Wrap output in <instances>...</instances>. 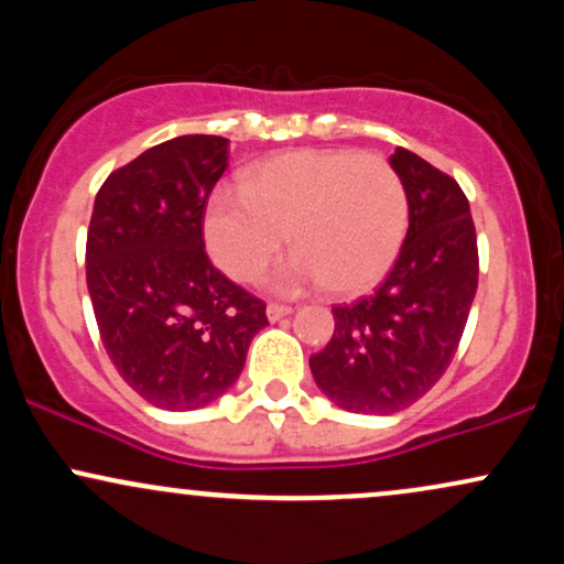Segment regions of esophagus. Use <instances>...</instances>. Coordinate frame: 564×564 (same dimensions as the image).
<instances>
[{
    "instance_id": "obj_1",
    "label": "esophagus",
    "mask_w": 564,
    "mask_h": 564,
    "mask_svg": "<svg viewBox=\"0 0 564 564\" xmlns=\"http://www.w3.org/2000/svg\"><path fill=\"white\" fill-rule=\"evenodd\" d=\"M286 315H291L289 304H268V321H270V323L286 318Z\"/></svg>"
}]
</instances>
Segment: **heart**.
Masks as SVG:
<instances>
[{
	"mask_svg": "<svg viewBox=\"0 0 564 564\" xmlns=\"http://www.w3.org/2000/svg\"><path fill=\"white\" fill-rule=\"evenodd\" d=\"M408 232V193L384 159L358 151H289L243 172L241 193L217 191L206 204L212 260L251 283L281 257L278 291L326 283L360 294L390 273Z\"/></svg>",
	"mask_w": 564,
	"mask_h": 564,
	"instance_id": "b5f03b06",
	"label": "heart"
}]
</instances>
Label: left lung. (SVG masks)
<instances>
[{"mask_svg": "<svg viewBox=\"0 0 564 564\" xmlns=\"http://www.w3.org/2000/svg\"><path fill=\"white\" fill-rule=\"evenodd\" d=\"M408 193L398 262L366 300L334 307V336L310 358L315 384L349 413H398L443 377L477 291V236L456 180L398 148Z\"/></svg>", "mask_w": 564, "mask_h": 564, "instance_id": "1", "label": "left lung"}]
</instances>
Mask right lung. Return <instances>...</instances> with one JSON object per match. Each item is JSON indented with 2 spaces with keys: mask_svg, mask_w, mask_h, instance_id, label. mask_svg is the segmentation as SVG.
<instances>
[{
  "mask_svg": "<svg viewBox=\"0 0 564 564\" xmlns=\"http://www.w3.org/2000/svg\"><path fill=\"white\" fill-rule=\"evenodd\" d=\"M230 140L183 134L106 180L87 232V289L108 358L148 403L196 411L236 384L264 304L204 251V206Z\"/></svg>",
  "mask_w": 564,
  "mask_h": 564,
  "instance_id": "1",
  "label": "right lung"
}]
</instances>
